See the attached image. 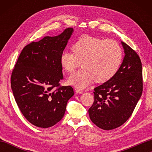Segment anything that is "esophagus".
<instances>
[{"mask_svg": "<svg viewBox=\"0 0 152 152\" xmlns=\"http://www.w3.org/2000/svg\"><path fill=\"white\" fill-rule=\"evenodd\" d=\"M75 91H76V93H78V94H82V93H83V91H82V90H80L78 89H76Z\"/></svg>", "mask_w": 152, "mask_h": 152, "instance_id": "1", "label": "esophagus"}]
</instances>
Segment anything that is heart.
<instances>
[{"label":"heart","instance_id":"heart-1","mask_svg":"<svg viewBox=\"0 0 152 152\" xmlns=\"http://www.w3.org/2000/svg\"><path fill=\"white\" fill-rule=\"evenodd\" d=\"M72 50L74 53H61L60 63L64 70L72 73L82 62L83 69L69 78L70 84L78 89L88 88L94 80L99 83L108 81L117 72L123 59L120 46L106 38L82 37L72 45Z\"/></svg>","mask_w":152,"mask_h":152}]
</instances>
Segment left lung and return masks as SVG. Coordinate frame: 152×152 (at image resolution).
<instances>
[{
  "mask_svg": "<svg viewBox=\"0 0 152 152\" xmlns=\"http://www.w3.org/2000/svg\"><path fill=\"white\" fill-rule=\"evenodd\" d=\"M125 56L112 78L94 89L89 109L93 124L104 130L119 127L130 118L142 93V68L139 56L124 42Z\"/></svg>",
  "mask_w": 152,
  "mask_h": 152,
  "instance_id": "8db88e82",
  "label": "left lung"
}]
</instances>
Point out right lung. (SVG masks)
Returning <instances> with one entry per match:
<instances>
[{
  "label": "right lung",
  "mask_w": 152,
  "mask_h": 152,
  "mask_svg": "<svg viewBox=\"0 0 152 152\" xmlns=\"http://www.w3.org/2000/svg\"><path fill=\"white\" fill-rule=\"evenodd\" d=\"M74 32L67 28L56 37H45L27 45L19 55L11 76L13 95L23 115L41 128L63 118L74 95L71 86H59L63 79L61 55Z\"/></svg>",
  "instance_id": "right-lung-1"
}]
</instances>
